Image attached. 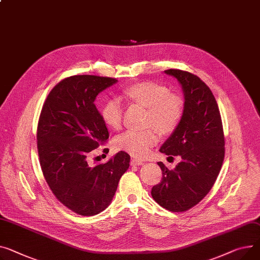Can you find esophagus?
Wrapping results in <instances>:
<instances>
[{"label":"esophagus","instance_id":"34e87169","mask_svg":"<svg viewBox=\"0 0 260 260\" xmlns=\"http://www.w3.org/2000/svg\"><path fill=\"white\" fill-rule=\"evenodd\" d=\"M131 164L133 166H139V165H142L143 164V161L140 160V159H137V158H133L131 160Z\"/></svg>","mask_w":260,"mask_h":260}]
</instances>
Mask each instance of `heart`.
I'll return each mask as SVG.
<instances>
[{"label":"heart","mask_w":260,"mask_h":260,"mask_svg":"<svg viewBox=\"0 0 260 260\" xmlns=\"http://www.w3.org/2000/svg\"><path fill=\"white\" fill-rule=\"evenodd\" d=\"M120 97L128 105L147 109L145 125L149 128L136 132L128 131L116 138L117 148L128 152L133 157L144 158L152 146L158 143V133L170 136L180 126L184 113L185 101L177 93L170 92L162 83L144 80L126 85ZM100 116L112 129H119L122 125L123 110L116 99H107L100 107Z\"/></svg>","instance_id":"heart-1"}]
</instances>
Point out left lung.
I'll use <instances>...</instances> for the list:
<instances>
[{"label": "left lung", "instance_id": "left-lung-1", "mask_svg": "<svg viewBox=\"0 0 260 260\" xmlns=\"http://www.w3.org/2000/svg\"><path fill=\"white\" fill-rule=\"evenodd\" d=\"M185 95V113L178 129L160 151L180 155L181 162L168 169L162 162V180L151 188V197L172 212H184L199 204L210 191L224 158V136L215 97L200 77L187 71L169 69ZM172 158V157H169Z\"/></svg>", "mask_w": 260, "mask_h": 260}]
</instances>
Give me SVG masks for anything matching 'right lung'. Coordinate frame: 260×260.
I'll list each match as a JSON object with an SVG mask.
<instances>
[{
    "label": "right lung",
    "instance_id": "1",
    "mask_svg": "<svg viewBox=\"0 0 260 260\" xmlns=\"http://www.w3.org/2000/svg\"><path fill=\"white\" fill-rule=\"evenodd\" d=\"M116 82L96 75L67 77L50 91L40 115L37 139L45 180L63 206L82 216L107 208L129 166L122 150L107 163L92 164L89 158L109 139L94 101Z\"/></svg>",
    "mask_w": 260,
    "mask_h": 260
}]
</instances>
